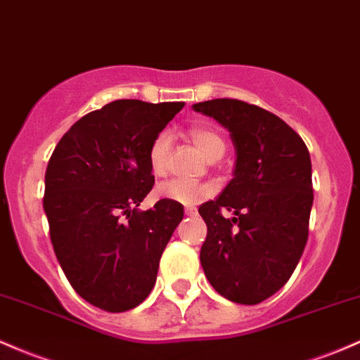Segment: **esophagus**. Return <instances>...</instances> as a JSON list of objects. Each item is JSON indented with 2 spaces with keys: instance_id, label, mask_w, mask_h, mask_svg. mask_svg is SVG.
<instances>
[{
  "instance_id": "obj_1",
  "label": "esophagus",
  "mask_w": 360,
  "mask_h": 360,
  "mask_svg": "<svg viewBox=\"0 0 360 360\" xmlns=\"http://www.w3.org/2000/svg\"><path fill=\"white\" fill-rule=\"evenodd\" d=\"M184 213H186L188 217H195L196 215V208L195 207H186V208H184Z\"/></svg>"
}]
</instances>
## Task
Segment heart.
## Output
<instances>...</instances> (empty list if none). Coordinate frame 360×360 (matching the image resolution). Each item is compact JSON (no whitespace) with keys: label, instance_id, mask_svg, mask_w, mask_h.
<instances>
[{"label":"heart","instance_id":"b5f03b06","mask_svg":"<svg viewBox=\"0 0 360 360\" xmlns=\"http://www.w3.org/2000/svg\"><path fill=\"white\" fill-rule=\"evenodd\" d=\"M189 138L210 162L222 159L225 148H227L222 133L217 131L215 128H210V126H193L189 129ZM148 167L155 177H164L171 169V135L167 131L159 133L150 143ZM210 191L212 189L207 184L191 183V181L184 179H171L157 188V195L160 198L183 205L198 203V201L207 198Z\"/></svg>","mask_w":360,"mask_h":360}]
</instances>
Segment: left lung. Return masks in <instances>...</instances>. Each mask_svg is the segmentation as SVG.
I'll return each mask as SVG.
<instances>
[{
	"label": "left lung",
	"mask_w": 360,
	"mask_h": 360,
	"mask_svg": "<svg viewBox=\"0 0 360 360\" xmlns=\"http://www.w3.org/2000/svg\"><path fill=\"white\" fill-rule=\"evenodd\" d=\"M229 129L234 177L198 208L207 224L200 262L212 287L238 304L263 302L294 274L313 207L309 150L275 114L238 98L193 105ZM222 210L235 213L225 219Z\"/></svg>",
	"instance_id": "obj_1"
}]
</instances>
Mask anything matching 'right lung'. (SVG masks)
Here are the masks:
<instances>
[{"instance_id":"right-lung-1","label":"right lung","mask_w":360,"mask_h":360,"mask_svg":"<svg viewBox=\"0 0 360 360\" xmlns=\"http://www.w3.org/2000/svg\"><path fill=\"white\" fill-rule=\"evenodd\" d=\"M183 105L110 102L75 122L47 164L51 243L71 287L98 309L122 313L147 299L183 220V205L171 200L138 210L155 183L150 143Z\"/></svg>"}]
</instances>
